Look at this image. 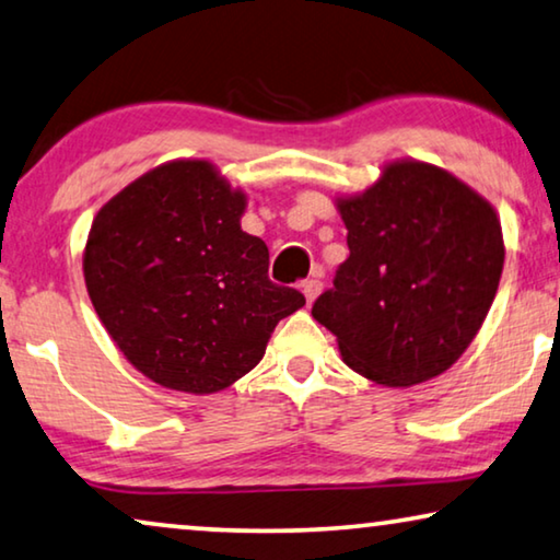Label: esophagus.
Listing matches in <instances>:
<instances>
[{
  "mask_svg": "<svg viewBox=\"0 0 560 560\" xmlns=\"http://www.w3.org/2000/svg\"><path fill=\"white\" fill-rule=\"evenodd\" d=\"M302 291H304V296H306V304H312L314 299L319 296V291H322V279H319V277L304 279V281H302Z\"/></svg>",
  "mask_w": 560,
  "mask_h": 560,
  "instance_id": "obj_1",
  "label": "esophagus"
}]
</instances>
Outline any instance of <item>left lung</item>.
<instances>
[{"label": "left lung", "instance_id": "8db88e82", "mask_svg": "<svg viewBox=\"0 0 560 560\" xmlns=\"http://www.w3.org/2000/svg\"><path fill=\"white\" fill-rule=\"evenodd\" d=\"M349 258L312 316L366 380L412 387L470 347L503 273V231L453 173L397 161L362 196L339 198Z\"/></svg>", "mask_w": 560, "mask_h": 560}]
</instances>
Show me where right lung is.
<instances>
[{
    "label": "right lung",
    "mask_w": 560,
    "mask_h": 560,
    "mask_svg": "<svg viewBox=\"0 0 560 560\" xmlns=\"http://www.w3.org/2000/svg\"><path fill=\"white\" fill-rule=\"evenodd\" d=\"M246 196L208 161L158 165L100 208L82 271L128 362L158 385L211 395L261 362L306 304L269 279V248L241 229Z\"/></svg>",
    "instance_id": "obj_1"
}]
</instances>
